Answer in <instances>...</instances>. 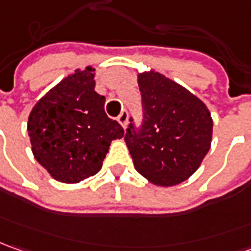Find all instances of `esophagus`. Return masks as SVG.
<instances>
[{
    "instance_id": "34e87169",
    "label": "esophagus",
    "mask_w": 251,
    "mask_h": 251,
    "mask_svg": "<svg viewBox=\"0 0 251 251\" xmlns=\"http://www.w3.org/2000/svg\"><path fill=\"white\" fill-rule=\"evenodd\" d=\"M118 122L124 126V127H126V125H127V111H126V109H124V111L119 114V117H118Z\"/></svg>"
}]
</instances>
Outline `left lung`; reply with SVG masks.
I'll use <instances>...</instances> for the list:
<instances>
[{"label": "left lung", "mask_w": 251, "mask_h": 251, "mask_svg": "<svg viewBox=\"0 0 251 251\" xmlns=\"http://www.w3.org/2000/svg\"><path fill=\"white\" fill-rule=\"evenodd\" d=\"M137 83L143 122L140 127L129 124L125 134L134 168L154 185H179L211 147V114L201 100L158 72L139 74Z\"/></svg>", "instance_id": "left-lung-1"}]
</instances>
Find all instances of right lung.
<instances>
[{
  "instance_id": "right-lung-1",
  "label": "right lung",
  "mask_w": 251,
  "mask_h": 251,
  "mask_svg": "<svg viewBox=\"0 0 251 251\" xmlns=\"http://www.w3.org/2000/svg\"><path fill=\"white\" fill-rule=\"evenodd\" d=\"M94 68L75 71L40 99L27 121L31 151L51 176L77 183L102 167L124 127L107 117L105 97L94 90Z\"/></svg>"
}]
</instances>
